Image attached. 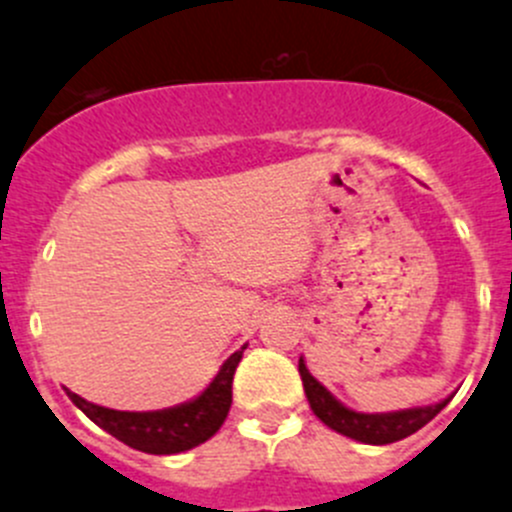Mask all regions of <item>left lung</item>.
<instances>
[{"label": "left lung", "mask_w": 512, "mask_h": 512, "mask_svg": "<svg viewBox=\"0 0 512 512\" xmlns=\"http://www.w3.org/2000/svg\"><path fill=\"white\" fill-rule=\"evenodd\" d=\"M300 377L302 385H305V395L310 400V408L327 428L337 430L340 435H347L352 440H360V443L370 445H388L395 440H403L408 435L418 433L423 425H428L440 410L448 405V400L438 405H428V408H410L400 410V413H355V410L345 408L342 403H337L320 382L307 372L305 362L300 360Z\"/></svg>", "instance_id": "8db88e82"}]
</instances>
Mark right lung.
<instances>
[{
	"instance_id": "right-lung-1",
	"label": "right lung",
	"mask_w": 512,
	"mask_h": 512,
	"mask_svg": "<svg viewBox=\"0 0 512 512\" xmlns=\"http://www.w3.org/2000/svg\"><path fill=\"white\" fill-rule=\"evenodd\" d=\"M242 350L227 357L222 370L217 372L210 388L200 398L177 405V408L155 410V413H122V410L87 403L72 390H67V395L92 423H97L112 438L122 440L130 448L150 455L185 453V450L210 440L225 423L232 405V377L242 360Z\"/></svg>"
}]
</instances>
